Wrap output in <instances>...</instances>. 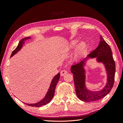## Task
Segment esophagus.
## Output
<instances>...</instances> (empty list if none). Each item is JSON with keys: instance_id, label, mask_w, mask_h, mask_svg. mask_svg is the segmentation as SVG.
<instances>
[{"instance_id": "esophagus-1", "label": "esophagus", "mask_w": 123, "mask_h": 123, "mask_svg": "<svg viewBox=\"0 0 123 123\" xmlns=\"http://www.w3.org/2000/svg\"><path fill=\"white\" fill-rule=\"evenodd\" d=\"M67 72H67V71H66V70H62L61 72H60V74H61V76H63L64 75H65L66 74H67Z\"/></svg>"}]
</instances>
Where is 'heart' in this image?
Masks as SVG:
<instances>
[{"instance_id":"b5f03b06","label":"heart","mask_w":123,"mask_h":123,"mask_svg":"<svg viewBox=\"0 0 123 123\" xmlns=\"http://www.w3.org/2000/svg\"><path fill=\"white\" fill-rule=\"evenodd\" d=\"M79 42V40L77 39L72 40L64 47V50L66 52L71 51L74 48L76 44ZM88 45L87 43L85 41H81L75 47L74 49L73 52L72 59L74 61L79 60L80 59L83 54L85 53L87 49Z\"/></svg>"}]
</instances>
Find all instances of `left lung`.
Segmentation results:
<instances>
[{
	"label": "left lung",
	"instance_id": "left-lung-1",
	"mask_svg": "<svg viewBox=\"0 0 123 123\" xmlns=\"http://www.w3.org/2000/svg\"><path fill=\"white\" fill-rule=\"evenodd\" d=\"M95 58L98 63H101L105 67L107 74V82L101 90L92 91L86 87V71L84 68L85 62L89 58ZM115 63L113 57L111 49L100 35L99 45L95 50L88 54L85 58L72 65L71 72L74 74V79L77 97L85 102L98 100L108 94L113 87L115 74Z\"/></svg>",
	"mask_w": 123,
	"mask_h": 123
}]
</instances>
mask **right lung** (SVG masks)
Listing matches in <instances>:
<instances>
[{"mask_svg": "<svg viewBox=\"0 0 123 123\" xmlns=\"http://www.w3.org/2000/svg\"><path fill=\"white\" fill-rule=\"evenodd\" d=\"M30 38H31V37H25L24 38L22 39V40L19 41V42L18 43L17 48H16L12 52L10 57H12V56H14V55L16 54L18 51H19L23 48V45H24L25 43V41L29 40ZM60 76V73H58V74H57L56 75H55L54 77L53 78V79H52L51 81L50 86H49V89L48 91H47L45 97H44L42 100H41V101H38V103H35V104L25 103L26 105L30 106H32V107H41L42 106L46 105L47 104L49 103L54 96L55 89V87H56L57 83L58 82L59 80Z\"/></svg>", "mask_w": 123, "mask_h": 123, "instance_id": "1", "label": "right lung"}]
</instances>
